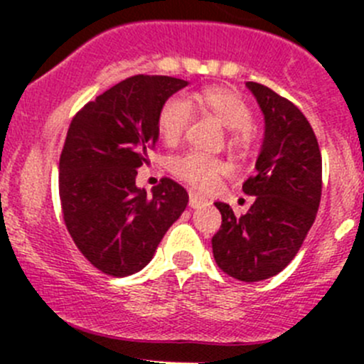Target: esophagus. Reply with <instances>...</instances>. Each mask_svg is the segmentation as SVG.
<instances>
[{"mask_svg": "<svg viewBox=\"0 0 364 364\" xmlns=\"http://www.w3.org/2000/svg\"><path fill=\"white\" fill-rule=\"evenodd\" d=\"M190 205H192V208H200V205H204V204H208V200L204 199V197H200L199 193H196V192H190Z\"/></svg>", "mask_w": 364, "mask_h": 364, "instance_id": "34e87169", "label": "esophagus"}]
</instances>
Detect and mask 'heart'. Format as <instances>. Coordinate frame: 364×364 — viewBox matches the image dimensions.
I'll use <instances>...</instances> for the list:
<instances>
[{
	"label": "heart",
	"mask_w": 364,
	"mask_h": 364,
	"mask_svg": "<svg viewBox=\"0 0 364 364\" xmlns=\"http://www.w3.org/2000/svg\"><path fill=\"white\" fill-rule=\"evenodd\" d=\"M192 109L213 117L227 128V148L236 155H245L255 144L253 111L237 91L225 86H209L193 93L188 100L172 97L161 104L156 116V128L161 141L174 146L185 137L192 121ZM167 168L174 178L197 190H209L225 174L227 167L220 159L197 151H185L171 156Z\"/></svg>",
	"instance_id": "obj_1"
}]
</instances>
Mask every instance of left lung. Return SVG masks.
<instances>
[{"label":"left lung","mask_w":364,"mask_h":364,"mask_svg":"<svg viewBox=\"0 0 364 364\" xmlns=\"http://www.w3.org/2000/svg\"><path fill=\"white\" fill-rule=\"evenodd\" d=\"M266 119L257 174L243 183L253 196L247 215L236 216L215 203L222 225L213 236L220 269L241 282H260L280 273L299 252L317 216L322 196V156L304 114L267 86L248 82Z\"/></svg>","instance_id":"8db88e82"}]
</instances>
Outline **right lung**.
<instances>
[{"label": "right lung", "instance_id": "right-lung-1", "mask_svg": "<svg viewBox=\"0 0 364 364\" xmlns=\"http://www.w3.org/2000/svg\"><path fill=\"white\" fill-rule=\"evenodd\" d=\"M186 84L132 75L70 121L58 174L63 222L84 259L109 277L141 271L188 204L186 190L171 178H161L151 196L135 186L159 139L161 104Z\"/></svg>", "mask_w": 364, "mask_h": 364}]
</instances>
